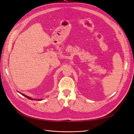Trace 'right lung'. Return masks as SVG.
Masks as SVG:
<instances>
[{"label":"right lung","mask_w":134,"mask_h":134,"mask_svg":"<svg viewBox=\"0 0 134 134\" xmlns=\"http://www.w3.org/2000/svg\"><path fill=\"white\" fill-rule=\"evenodd\" d=\"M21 93V94H22V95H23V96H24L25 97H26V98H27L28 99H31V100H35V99H33V98H30V97H28V96H26V95H25V94H22V93ZM36 100V99H35ZM38 100H42V99H38Z\"/></svg>","instance_id":"1"}]
</instances>
